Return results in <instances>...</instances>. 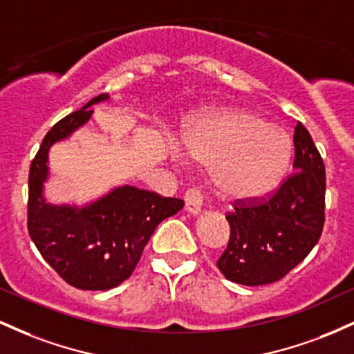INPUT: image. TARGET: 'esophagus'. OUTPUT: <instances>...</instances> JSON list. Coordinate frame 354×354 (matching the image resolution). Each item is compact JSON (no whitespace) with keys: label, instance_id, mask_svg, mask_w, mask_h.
Segmentation results:
<instances>
[{"label":"esophagus","instance_id":"34e87169","mask_svg":"<svg viewBox=\"0 0 354 354\" xmlns=\"http://www.w3.org/2000/svg\"><path fill=\"white\" fill-rule=\"evenodd\" d=\"M185 203H186V211L196 216V214H200L203 209V194L196 188H191L186 191Z\"/></svg>","mask_w":354,"mask_h":354}]
</instances>
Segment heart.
<instances>
[{
    "label": "heart",
    "mask_w": 354,
    "mask_h": 354,
    "mask_svg": "<svg viewBox=\"0 0 354 354\" xmlns=\"http://www.w3.org/2000/svg\"><path fill=\"white\" fill-rule=\"evenodd\" d=\"M189 158L214 166V183L234 200H259L281 185L293 158V140L251 111H226L198 121L181 135Z\"/></svg>",
    "instance_id": "1"
}]
</instances>
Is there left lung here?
Returning a JSON list of instances; mask_svg holds the SVG:
<instances>
[{"instance_id": "obj_1", "label": "left lung", "mask_w": 354, "mask_h": 354, "mask_svg": "<svg viewBox=\"0 0 354 354\" xmlns=\"http://www.w3.org/2000/svg\"><path fill=\"white\" fill-rule=\"evenodd\" d=\"M295 173L261 203L234 205L230 243L218 259L226 279L259 286L281 279L310 254L324 225V165L301 123L295 128Z\"/></svg>"}]
</instances>
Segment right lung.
Here are the masks:
<instances>
[{
  "instance_id": "add662e5",
  "label": "right lung",
  "mask_w": 354,
  "mask_h": 354,
  "mask_svg": "<svg viewBox=\"0 0 354 354\" xmlns=\"http://www.w3.org/2000/svg\"><path fill=\"white\" fill-rule=\"evenodd\" d=\"M108 100L103 93L53 126L31 163L28 180L30 236L48 265L78 290H111L128 279L156 226L185 206L178 198H163L129 185L113 188L84 206L46 201L50 148L91 120L93 104Z\"/></svg>"
}]
</instances>
